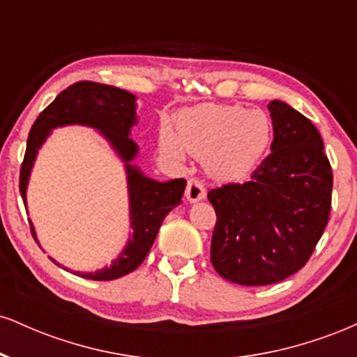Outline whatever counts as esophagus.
<instances>
[{
    "instance_id": "obj_1",
    "label": "esophagus",
    "mask_w": 357,
    "mask_h": 357,
    "mask_svg": "<svg viewBox=\"0 0 357 357\" xmlns=\"http://www.w3.org/2000/svg\"><path fill=\"white\" fill-rule=\"evenodd\" d=\"M206 198V190H204L203 183L199 179L191 178L188 181V188H186V199L190 203H196L202 202V199Z\"/></svg>"
}]
</instances>
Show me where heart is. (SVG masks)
I'll return each instance as SVG.
<instances>
[{
    "instance_id": "1",
    "label": "heart",
    "mask_w": 357,
    "mask_h": 357,
    "mask_svg": "<svg viewBox=\"0 0 357 357\" xmlns=\"http://www.w3.org/2000/svg\"><path fill=\"white\" fill-rule=\"evenodd\" d=\"M159 130L162 154L183 161L190 153L203 159L213 178L238 181L257 169L272 142V122L260 109L238 104H202L183 110L176 124Z\"/></svg>"
}]
</instances>
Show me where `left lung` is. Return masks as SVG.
Segmentation results:
<instances>
[{"instance_id": "8db88e82", "label": "left lung", "mask_w": 357, "mask_h": 357, "mask_svg": "<svg viewBox=\"0 0 357 357\" xmlns=\"http://www.w3.org/2000/svg\"><path fill=\"white\" fill-rule=\"evenodd\" d=\"M272 153L243 184L208 192L216 211L211 264L238 285H270L307 264L329 221L333 169L315 126L282 100L268 104Z\"/></svg>"}]
</instances>
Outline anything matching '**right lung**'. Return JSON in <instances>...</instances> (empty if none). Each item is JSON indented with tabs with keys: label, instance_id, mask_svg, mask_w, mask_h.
I'll return each instance as SVG.
<instances>
[{
	"label": "right lung",
	"instance_id": "right-lung-1",
	"mask_svg": "<svg viewBox=\"0 0 357 357\" xmlns=\"http://www.w3.org/2000/svg\"><path fill=\"white\" fill-rule=\"evenodd\" d=\"M136 99L137 97L134 93L112 85L77 82L60 92V96L36 117L28 136L26 153L20 171V192L24 204H26V188L36 154L56 127L77 124L99 130L124 162L132 235L109 267L105 265L97 272H75V275L89 280H114L136 270L153 247L159 227L167 213L181 204L184 188H186L184 179H171L165 183L155 181L153 178H147L136 165H132L139 153V146L129 137L132 126L137 124ZM30 227L33 238L38 243L33 225L30 223ZM56 265L60 267V264Z\"/></svg>",
	"mask_w": 357,
	"mask_h": 357
}]
</instances>
